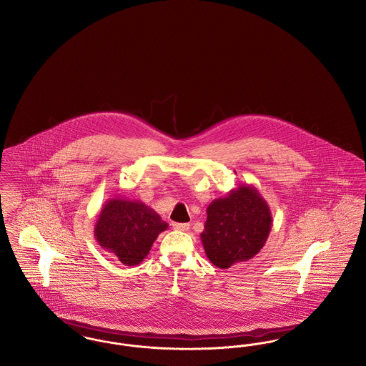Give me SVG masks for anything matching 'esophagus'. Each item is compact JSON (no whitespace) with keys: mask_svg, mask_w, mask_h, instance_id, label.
Wrapping results in <instances>:
<instances>
[{"mask_svg":"<svg viewBox=\"0 0 366 366\" xmlns=\"http://www.w3.org/2000/svg\"><path fill=\"white\" fill-rule=\"evenodd\" d=\"M189 224H173V227H174L175 230H188L189 229Z\"/></svg>","mask_w":366,"mask_h":366,"instance_id":"34e87169","label":"esophagus"}]
</instances>
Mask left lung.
I'll return each instance as SVG.
<instances>
[{
	"label": "left lung",
	"instance_id": "8db88e82",
	"mask_svg": "<svg viewBox=\"0 0 366 366\" xmlns=\"http://www.w3.org/2000/svg\"><path fill=\"white\" fill-rule=\"evenodd\" d=\"M272 211L259 191L240 185L212 200L200 239L209 261L219 269L254 258L272 230Z\"/></svg>",
	"mask_w": 366,
	"mask_h": 366
}]
</instances>
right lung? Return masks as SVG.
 Returning a JSON list of instances; mask_svg holds the SVG:
<instances>
[{
    "mask_svg": "<svg viewBox=\"0 0 366 366\" xmlns=\"http://www.w3.org/2000/svg\"><path fill=\"white\" fill-rule=\"evenodd\" d=\"M169 227L155 209L139 200L109 199L94 225V237L105 251L126 266H136L149 254L157 236Z\"/></svg>",
    "mask_w": 366,
    "mask_h": 366,
    "instance_id": "1",
    "label": "right lung"
}]
</instances>
